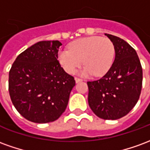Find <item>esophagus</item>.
<instances>
[{
	"label": "esophagus",
	"instance_id": "obj_1",
	"mask_svg": "<svg viewBox=\"0 0 150 150\" xmlns=\"http://www.w3.org/2000/svg\"><path fill=\"white\" fill-rule=\"evenodd\" d=\"M75 83H79V82L83 81L81 79H79V78H75Z\"/></svg>",
	"mask_w": 150,
	"mask_h": 150
}]
</instances>
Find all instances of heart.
Returning a JSON list of instances; mask_svg holds the SVG:
<instances>
[{"label":"heart","instance_id":"obj_1","mask_svg":"<svg viewBox=\"0 0 150 150\" xmlns=\"http://www.w3.org/2000/svg\"><path fill=\"white\" fill-rule=\"evenodd\" d=\"M115 58V46L108 38L91 36L79 38L70 44V50L58 53V60L63 70L73 74L79 66L84 64L82 75L103 76L112 67Z\"/></svg>","mask_w":150,"mask_h":150}]
</instances>
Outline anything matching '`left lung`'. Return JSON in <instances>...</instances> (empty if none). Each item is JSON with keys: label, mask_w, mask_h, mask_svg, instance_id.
Here are the masks:
<instances>
[{"label": "left lung", "mask_w": 150, "mask_h": 150, "mask_svg": "<svg viewBox=\"0 0 150 150\" xmlns=\"http://www.w3.org/2000/svg\"><path fill=\"white\" fill-rule=\"evenodd\" d=\"M115 46V59L100 79L88 82V104L101 119L117 120L132 110L140 97L142 68L136 50L125 40L105 34Z\"/></svg>", "instance_id": "obj_1"}]
</instances>
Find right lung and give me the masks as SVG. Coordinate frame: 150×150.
<instances>
[{
  "mask_svg": "<svg viewBox=\"0 0 150 150\" xmlns=\"http://www.w3.org/2000/svg\"><path fill=\"white\" fill-rule=\"evenodd\" d=\"M59 41H42L20 54L8 74V91L25 119L45 124L59 119L68 104L75 81L61 67Z\"/></svg>",
  "mask_w": 150,
  "mask_h": 150,
  "instance_id": "add662e5",
  "label": "right lung"
}]
</instances>
